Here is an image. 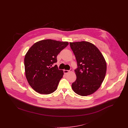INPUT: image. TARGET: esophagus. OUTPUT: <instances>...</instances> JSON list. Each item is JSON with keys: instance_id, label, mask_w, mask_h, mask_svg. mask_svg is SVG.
<instances>
[{"instance_id": "esophagus-1", "label": "esophagus", "mask_w": 128, "mask_h": 128, "mask_svg": "<svg viewBox=\"0 0 128 128\" xmlns=\"http://www.w3.org/2000/svg\"><path fill=\"white\" fill-rule=\"evenodd\" d=\"M72 71V68H70V70H64V73L65 74H67V73H68L69 72H71Z\"/></svg>"}]
</instances>
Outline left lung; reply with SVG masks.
<instances>
[{"instance_id": "obj_1", "label": "left lung", "mask_w": 128, "mask_h": 128, "mask_svg": "<svg viewBox=\"0 0 128 128\" xmlns=\"http://www.w3.org/2000/svg\"><path fill=\"white\" fill-rule=\"evenodd\" d=\"M70 44L78 67L74 70L77 78L72 87L80 96L90 95L98 90L104 79L106 60L99 50L92 43L82 41Z\"/></svg>"}]
</instances>
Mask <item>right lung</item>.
<instances>
[{
  "label": "right lung",
  "mask_w": 128,
  "mask_h": 128,
  "mask_svg": "<svg viewBox=\"0 0 128 128\" xmlns=\"http://www.w3.org/2000/svg\"><path fill=\"white\" fill-rule=\"evenodd\" d=\"M68 44L67 42L51 39L34 44L25 56V76L31 87L41 94H48L55 92L64 74L56 65V57Z\"/></svg>",
  "instance_id": "obj_1"
}]
</instances>
